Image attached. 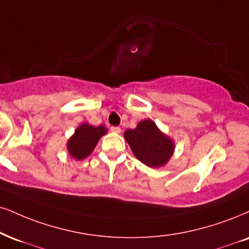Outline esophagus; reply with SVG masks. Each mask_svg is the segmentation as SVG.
I'll return each mask as SVG.
<instances>
[{"instance_id":"34e87169","label":"esophagus","mask_w":249,"mask_h":249,"mask_svg":"<svg viewBox=\"0 0 249 249\" xmlns=\"http://www.w3.org/2000/svg\"><path fill=\"white\" fill-rule=\"evenodd\" d=\"M110 131L114 134H120L121 133V128L120 127H110Z\"/></svg>"}]
</instances>
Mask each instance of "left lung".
<instances>
[{"instance_id":"left-lung-1","label":"left lung","mask_w":249,"mask_h":249,"mask_svg":"<svg viewBox=\"0 0 249 249\" xmlns=\"http://www.w3.org/2000/svg\"><path fill=\"white\" fill-rule=\"evenodd\" d=\"M124 136L135 157L152 168L166 165L176 149L173 140L150 119L140 121L135 129L125 130Z\"/></svg>"}]
</instances>
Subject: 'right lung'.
I'll use <instances>...</instances> for the list:
<instances>
[{
  "label": "right lung",
  "instance_id": "1",
  "mask_svg": "<svg viewBox=\"0 0 249 249\" xmlns=\"http://www.w3.org/2000/svg\"><path fill=\"white\" fill-rule=\"evenodd\" d=\"M107 134V128L100 124L94 127L88 122H84L76 128L75 133L67 142V150L70 157L76 160H82L90 156L98 141Z\"/></svg>",
  "mask_w": 249,
  "mask_h": 249
}]
</instances>
